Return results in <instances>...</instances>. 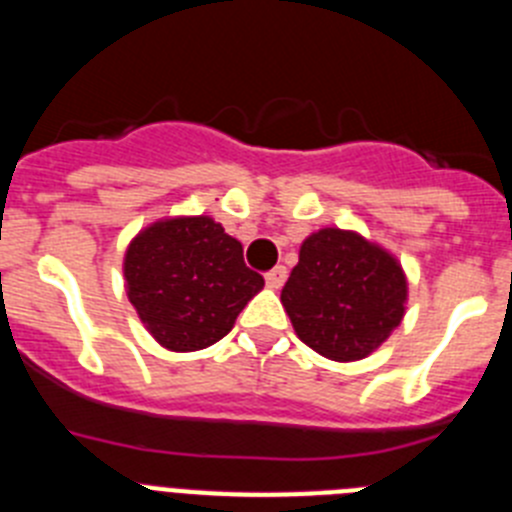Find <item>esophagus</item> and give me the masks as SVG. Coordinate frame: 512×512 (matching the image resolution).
Returning <instances> with one entry per match:
<instances>
[{
  "label": "esophagus",
  "mask_w": 512,
  "mask_h": 512,
  "mask_svg": "<svg viewBox=\"0 0 512 512\" xmlns=\"http://www.w3.org/2000/svg\"><path fill=\"white\" fill-rule=\"evenodd\" d=\"M284 282H287V269L284 266H274L271 271H266V287L279 289Z\"/></svg>",
  "instance_id": "esophagus-1"
}]
</instances>
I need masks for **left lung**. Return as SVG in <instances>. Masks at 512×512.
I'll list each match as a JSON object with an SVG mask.
<instances>
[{
    "label": "left lung",
    "mask_w": 512,
    "mask_h": 512,
    "mask_svg": "<svg viewBox=\"0 0 512 512\" xmlns=\"http://www.w3.org/2000/svg\"><path fill=\"white\" fill-rule=\"evenodd\" d=\"M408 282L390 253L325 228L300 248L282 305L302 343L333 361L364 359L400 325Z\"/></svg>",
    "instance_id": "obj_1"
}]
</instances>
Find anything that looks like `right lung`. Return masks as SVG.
<instances>
[{
	"label": "right lung",
	"mask_w": 512,
	"mask_h": 512,
	"mask_svg": "<svg viewBox=\"0 0 512 512\" xmlns=\"http://www.w3.org/2000/svg\"><path fill=\"white\" fill-rule=\"evenodd\" d=\"M128 297L161 346L197 351L228 336L238 312L264 287L243 246L212 217L164 220L125 253Z\"/></svg>",
	"instance_id": "obj_1"
}]
</instances>
